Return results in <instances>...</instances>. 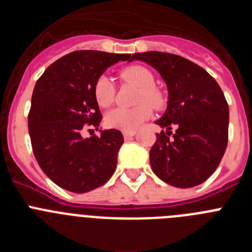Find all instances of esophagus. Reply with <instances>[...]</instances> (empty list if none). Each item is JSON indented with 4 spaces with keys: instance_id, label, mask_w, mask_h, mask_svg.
<instances>
[{
    "instance_id": "obj_1",
    "label": "esophagus",
    "mask_w": 252,
    "mask_h": 252,
    "mask_svg": "<svg viewBox=\"0 0 252 252\" xmlns=\"http://www.w3.org/2000/svg\"><path fill=\"white\" fill-rule=\"evenodd\" d=\"M136 135V132H124V139L125 140H130L131 137L135 136Z\"/></svg>"
}]
</instances>
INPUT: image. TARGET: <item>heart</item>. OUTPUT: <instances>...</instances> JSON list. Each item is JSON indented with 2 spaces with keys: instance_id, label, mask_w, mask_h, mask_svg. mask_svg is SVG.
Instances as JSON below:
<instances>
[{
  "instance_id": "heart-1",
  "label": "heart",
  "mask_w": 252,
  "mask_h": 252,
  "mask_svg": "<svg viewBox=\"0 0 252 252\" xmlns=\"http://www.w3.org/2000/svg\"><path fill=\"white\" fill-rule=\"evenodd\" d=\"M122 78L126 82L140 87L136 103L140 106L133 108H113L106 115V125L111 128L124 131V132H135L141 125L151 117L153 110L145 101L153 104L154 107H161L164 104L162 93L154 87L155 79L153 73L148 68L141 65H132L126 68L122 72ZM93 94L95 102L101 107H108L115 99V87L108 75L103 74L97 78L93 86Z\"/></svg>"
}]
</instances>
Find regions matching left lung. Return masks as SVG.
<instances>
[{"mask_svg": "<svg viewBox=\"0 0 252 252\" xmlns=\"http://www.w3.org/2000/svg\"><path fill=\"white\" fill-rule=\"evenodd\" d=\"M153 66L168 88V106L155 124L161 131L150 150L153 171L162 182L192 188L217 169L228 140V104L215 78L179 55L146 51L128 58ZM171 127L177 128L169 138Z\"/></svg>", "mask_w": 252, "mask_h": 252, "instance_id": "8db88e82", "label": "left lung"}]
</instances>
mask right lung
Returning <instances> with one entry per match:
<instances>
[{
    "label": "right lung",
    "mask_w": 252,
    "mask_h": 252,
    "mask_svg": "<svg viewBox=\"0 0 252 252\" xmlns=\"http://www.w3.org/2000/svg\"><path fill=\"white\" fill-rule=\"evenodd\" d=\"M130 54L79 50L49 65L35 84L29 113V133L40 168L60 188L86 193L112 177L124 136L99 130L82 137L87 125L98 130L102 120L93 86L107 68Z\"/></svg>",
    "instance_id": "obj_1"
}]
</instances>
